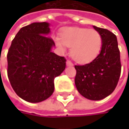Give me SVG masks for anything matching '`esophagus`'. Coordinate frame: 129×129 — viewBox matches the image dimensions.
Here are the masks:
<instances>
[{
    "label": "esophagus",
    "instance_id": "34e87169",
    "mask_svg": "<svg viewBox=\"0 0 129 129\" xmlns=\"http://www.w3.org/2000/svg\"><path fill=\"white\" fill-rule=\"evenodd\" d=\"M66 65L67 66H73V63H72L71 60H67L66 61Z\"/></svg>",
    "mask_w": 129,
    "mask_h": 129
}]
</instances>
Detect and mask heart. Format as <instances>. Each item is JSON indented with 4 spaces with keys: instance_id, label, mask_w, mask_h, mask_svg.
Here are the masks:
<instances>
[{
    "instance_id": "b5f03b06",
    "label": "heart",
    "mask_w": 129,
    "mask_h": 129,
    "mask_svg": "<svg viewBox=\"0 0 129 129\" xmlns=\"http://www.w3.org/2000/svg\"><path fill=\"white\" fill-rule=\"evenodd\" d=\"M56 45L62 51L71 48L72 57L78 63H87L93 60L99 53L102 39L95 30L87 28H69L61 34V38H55Z\"/></svg>"
}]
</instances>
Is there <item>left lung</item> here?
<instances>
[{
	"mask_svg": "<svg viewBox=\"0 0 129 129\" xmlns=\"http://www.w3.org/2000/svg\"><path fill=\"white\" fill-rule=\"evenodd\" d=\"M93 27L102 36L101 51L89 63L75 66V83L81 95L97 101L115 90L121 73V62L116 36L107 29Z\"/></svg>",
	"mask_w": 129,
	"mask_h": 129,
	"instance_id": "8db88e82",
	"label": "left lung"
}]
</instances>
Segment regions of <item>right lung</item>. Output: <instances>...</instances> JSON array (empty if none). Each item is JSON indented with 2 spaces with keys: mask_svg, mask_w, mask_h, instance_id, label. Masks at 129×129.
<instances>
[{
  "mask_svg": "<svg viewBox=\"0 0 129 129\" xmlns=\"http://www.w3.org/2000/svg\"><path fill=\"white\" fill-rule=\"evenodd\" d=\"M49 24L35 22L23 27L15 35L7 53V75L15 93L33 103L49 98L54 78L66 68V58L51 52L55 45Z\"/></svg>",
  "mask_w": 129,
  "mask_h": 129,
  "instance_id": "add662e5",
  "label": "right lung"
}]
</instances>
